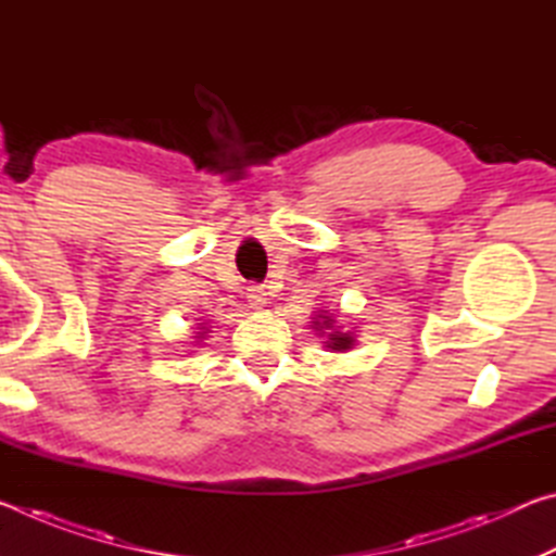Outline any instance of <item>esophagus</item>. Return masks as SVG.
Instances as JSON below:
<instances>
[{
	"label": "esophagus",
	"instance_id": "obj_1",
	"mask_svg": "<svg viewBox=\"0 0 556 556\" xmlns=\"http://www.w3.org/2000/svg\"><path fill=\"white\" fill-rule=\"evenodd\" d=\"M248 301L252 308H265L267 306V291L262 287H250L248 289Z\"/></svg>",
	"mask_w": 556,
	"mask_h": 556
}]
</instances>
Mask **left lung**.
Returning a JSON list of instances; mask_svg holds the SVG:
<instances>
[{"label": "left lung", "instance_id": "8db88e82", "mask_svg": "<svg viewBox=\"0 0 556 556\" xmlns=\"http://www.w3.org/2000/svg\"><path fill=\"white\" fill-rule=\"evenodd\" d=\"M308 328H312L314 336L324 338V348L331 353H348L353 351L355 345V328H343L336 321V314L328 312V308H318L314 312V318L308 321Z\"/></svg>", "mask_w": 556, "mask_h": 556}]
</instances>
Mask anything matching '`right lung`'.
Here are the masks:
<instances>
[{"mask_svg":"<svg viewBox=\"0 0 556 556\" xmlns=\"http://www.w3.org/2000/svg\"><path fill=\"white\" fill-rule=\"evenodd\" d=\"M208 333H211V326L208 324H195L193 326V336H191L193 345H201L205 338H208Z\"/></svg>","mask_w":556,"mask_h":556,"instance_id":"1","label":"right lung"}]
</instances>
